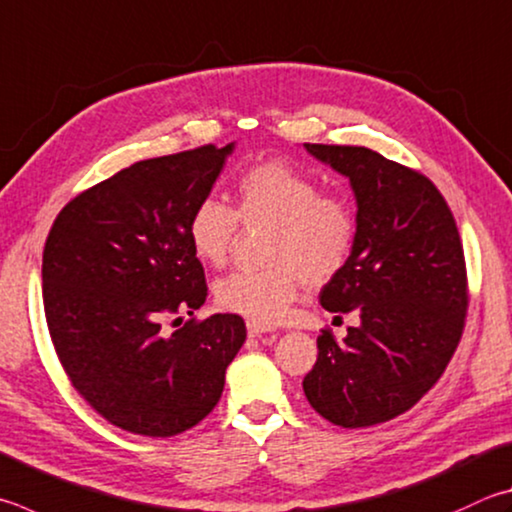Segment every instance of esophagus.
<instances>
[{"label":"esophagus","instance_id":"obj_1","mask_svg":"<svg viewBox=\"0 0 512 512\" xmlns=\"http://www.w3.org/2000/svg\"><path fill=\"white\" fill-rule=\"evenodd\" d=\"M266 333H273L271 327H266V324H259V322H248V336L250 338H262Z\"/></svg>","mask_w":512,"mask_h":512}]
</instances>
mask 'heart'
Listing matches in <instances>:
<instances>
[{"label":"heart","mask_w":512,"mask_h":512,"mask_svg":"<svg viewBox=\"0 0 512 512\" xmlns=\"http://www.w3.org/2000/svg\"><path fill=\"white\" fill-rule=\"evenodd\" d=\"M239 219L271 224L262 271H237L215 286L221 309L248 320L275 324L284 320L302 284L333 280L356 246L358 217L353 203L338 192H322L318 179L284 161L250 165L235 181V210L215 197L201 199L188 219L194 257L208 266H224Z\"/></svg>","instance_id":"obj_1"}]
</instances>
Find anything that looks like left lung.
Listing matches in <instances>:
<instances>
[{"instance_id": "1", "label": "left lung", "mask_w": 512, "mask_h": 512, "mask_svg": "<svg viewBox=\"0 0 512 512\" xmlns=\"http://www.w3.org/2000/svg\"><path fill=\"white\" fill-rule=\"evenodd\" d=\"M304 147L347 176L356 194V246L324 284L320 304L358 311L360 327L342 342L322 329L302 387L333 425H378L421 401L459 345L468 311L461 237L443 194L421 172L367 147Z\"/></svg>"}]
</instances>
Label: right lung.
Here are the masks:
<instances>
[{
    "mask_svg": "<svg viewBox=\"0 0 512 512\" xmlns=\"http://www.w3.org/2000/svg\"><path fill=\"white\" fill-rule=\"evenodd\" d=\"M235 143L125 167L55 217L42 255V297L64 374L111 425L174 436L219 403L226 369L246 340L235 313L163 320L206 302V273L188 239Z\"/></svg>",
    "mask_w": 512,
    "mask_h": 512,
    "instance_id": "1",
    "label": "right lung"
}]
</instances>
